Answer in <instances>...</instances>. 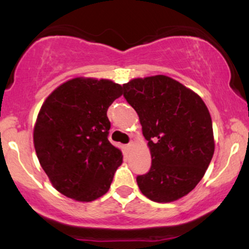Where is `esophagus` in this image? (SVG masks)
I'll use <instances>...</instances> for the list:
<instances>
[{"mask_svg": "<svg viewBox=\"0 0 249 249\" xmlns=\"http://www.w3.org/2000/svg\"><path fill=\"white\" fill-rule=\"evenodd\" d=\"M133 144H134V142H128V144L126 145V147H127V148H131V147H132V146H133Z\"/></svg>", "mask_w": 249, "mask_h": 249, "instance_id": "1", "label": "esophagus"}]
</instances>
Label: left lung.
Instances as JSON below:
<instances>
[{"mask_svg": "<svg viewBox=\"0 0 249 249\" xmlns=\"http://www.w3.org/2000/svg\"><path fill=\"white\" fill-rule=\"evenodd\" d=\"M123 96L138 113L152 165L137 177L145 196L171 202L198 185L214 153L212 119L204 101L167 76L123 84Z\"/></svg>", "mask_w": 249, "mask_h": 249, "instance_id": "obj_1", "label": "left lung"}]
</instances>
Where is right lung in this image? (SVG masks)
I'll use <instances>...</instances> for the list:
<instances>
[{
    "instance_id": "1",
    "label": "right lung",
    "mask_w": 249,
    "mask_h": 249,
    "mask_svg": "<svg viewBox=\"0 0 249 249\" xmlns=\"http://www.w3.org/2000/svg\"><path fill=\"white\" fill-rule=\"evenodd\" d=\"M108 79L73 78L43 103L34 128L39 164L59 193L92 201L110 188L121 150L108 142L107 108L123 95Z\"/></svg>"
}]
</instances>
